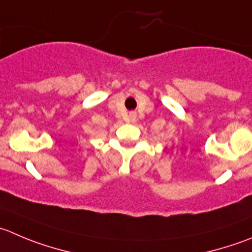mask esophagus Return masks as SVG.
Returning <instances> with one entry per match:
<instances>
[{
  "mask_svg": "<svg viewBox=\"0 0 252 252\" xmlns=\"http://www.w3.org/2000/svg\"><path fill=\"white\" fill-rule=\"evenodd\" d=\"M136 120V114L135 112H130V121H135Z\"/></svg>",
  "mask_w": 252,
  "mask_h": 252,
  "instance_id": "34e87169",
  "label": "esophagus"
}]
</instances>
